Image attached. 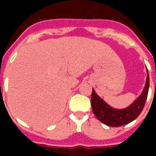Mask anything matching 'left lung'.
Wrapping results in <instances>:
<instances>
[{
	"mask_svg": "<svg viewBox=\"0 0 156 156\" xmlns=\"http://www.w3.org/2000/svg\"><path fill=\"white\" fill-rule=\"evenodd\" d=\"M146 72L147 77L143 91L130 105L124 108L119 109L111 107L100 98L93 88L91 105L93 112L98 120L110 127H119L130 123L140 115L147 99L150 87V76L147 68Z\"/></svg>",
	"mask_w": 156,
	"mask_h": 156,
	"instance_id": "left-lung-1",
	"label": "left lung"
}]
</instances>
